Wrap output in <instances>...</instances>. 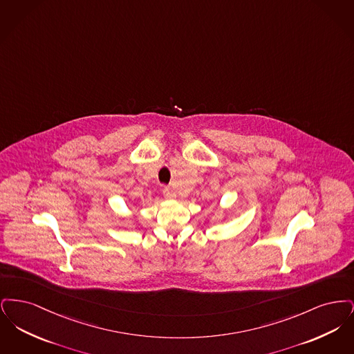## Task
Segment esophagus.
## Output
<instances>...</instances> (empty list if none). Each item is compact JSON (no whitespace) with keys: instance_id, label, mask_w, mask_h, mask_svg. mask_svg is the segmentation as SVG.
Masks as SVG:
<instances>
[{"instance_id":"esophagus-1","label":"esophagus","mask_w":354,"mask_h":354,"mask_svg":"<svg viewBox=\"0 0 354 354\" xmlns=\"http://www.w3.org/2000/svg\"><path fill=\"white\" fill-rule=\"evenodd\" d=\"M163 195H165L166 199H175L176 198V194H175V191L171 187H165L163 188Z\"/></svg>"}]
</instances>
